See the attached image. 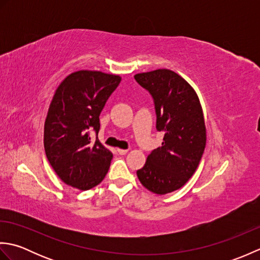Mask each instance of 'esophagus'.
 I'll return each mask as SVG.
<instances>
[{"instance_id":"1","label":"esophagus","mask_w":260,"mask_h":260,"mask_svg":"<svg viewBox=\"0 0 260 260\" xmlns=\"http://www.w3.org/2000/svg\"><path fill=\"white\" fill-rule=\"evenodd\" d=\"M117 152L120 154V155H125L128 152V150H123V148H117Z\"/></svg>"}]
</instances>
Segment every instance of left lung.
Instances as JSON below:
<instances>
[{
    "instance_id": "1",
    "label": "left lung",
    "mask_w": 260,
    "mask_h": 260,
    "mask_svg": "<svg viewBox=\"0 0 260 260\" xmlns=\"http://www.w3.org/2000/svg\"><path fill=\"white\" fill-rule=\"evenodd\" d=\"M134 78L152 95L156 129L164 132L162 145L136 174L147 190L167 194L183 186L201 161L207 143L202 107L192 86L172 70L157 69Z\"/></svg>"
}]
</instances>
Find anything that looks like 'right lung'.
Segmentation results:
<instances>
[{
    "mask_svg": "<svg viewBox=\"0 0 260 260\" xmlns=\"http://www.w3.org/2000/svg\"><path fill=\"white\" fill-rule=\"evenodd\" d=\"M118 75L79 70L61 81L45 121L43 143L54 172L76 189L86 191L106 176L113 154L89 132L101 128L99 115L119 85Z\"/></svg>",
    "mask_w": 260,
    "mask_h": 260,
    "instance_id": "add662e5",
    "label": "right lung"
}]
</instances>
